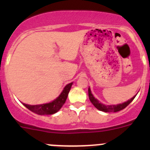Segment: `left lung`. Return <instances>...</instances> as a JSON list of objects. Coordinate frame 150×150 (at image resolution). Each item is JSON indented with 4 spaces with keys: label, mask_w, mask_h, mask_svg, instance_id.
<instances>
[{
    "label": "left lung",
    "mask_w": 150,
    "mask_h": 150,
    "mask_svg": "<svg viewBox=\"0 0 150 150\" xmlns=\"http://www.w3.org/2000/svg\"><path fill=\"white\" fill-rule=\"evenodd\" d=\"M136 96H137V95H136ZM136 96H134V97H132L131 99L128 100L127 102H124V103L116 104V105H105V104L100 103L97 99H95L94 96H93V94L91 93L90 88H88V97L91 102L93 104V106H94L97 110L102 112H118L123 110L124 108H125L128 104L134 100V99L135 98Z\"/></svg>",
    "instance_id": "left-lung-1"
}]
</instances>
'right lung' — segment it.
I'll return each instance as SVG.
<instances>
[{
  "mask_svg": "<svg viewBox=\"0 0 150 150\" xmlns=\"http://www.w3.org/2000/svg\"><path fill=\"white\" fill-rule=\"evenodd\" d=\"M72 83L67 84L63 89L61 94L58 96L56 99L52 101L50 103L38 104V105H30L25 103H22L25 107H26L30 111L33 112L38 115H52L57 112L60 109L62 108L64 104L65 103L66 99L67 98L68 93L71 88Z\"/></svg>",
  "mask_w": 150,
  "mask_h": 150,
  "instance_id": "1",
  "label": "right lung"
}]
</instances>
